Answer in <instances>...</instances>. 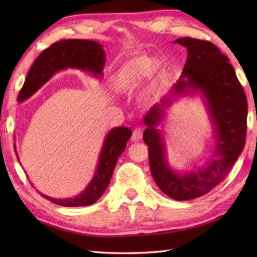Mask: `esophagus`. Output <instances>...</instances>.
<instances>
[{
  "instance_id": "1",
  "label": "esophagus",
  "mask_w": 257,
  "mask_h": 257,
  "mask_svg": "<svg viewBox=\"0 0 257 257\" xmlns=\"http://www.w3.org/2000/svg\"><path fill=\"white\" fill-rule=\"evenodd\" d=\"M142 137H143V133H142L141 128L135 129V130H134V133H133V136H132V142H134V143H137V142L141 141Z\"/></svg>"
}]
</instances>
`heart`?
I'll list each match as a JSON object with an SVG mask.
<instances>
[{"label": "heart", "instance_id": "heart-1", "mask_svg": "<svg viewBox=\"0 0 257 257\" xmlns=\"http://www.w3.org/2000/svg\"><path fill=\"white\" fill-rule=\"evenodd\" d=\"M160 69L156 60L147 55H138L124 62L111 78L113 88L129 92L141 86L147 78Z\"/></svg>", "mask_w": 257, "mask_h": 257}]
</instances>
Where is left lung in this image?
<instances>
[{
    "mask_svg": "<svg viewBox=\"0 0 257 257\" xmlns=\"http://www.w3.org/2000/svg\"><path fill=\"white\" fill-rule=\"evenodd\" d=\"M173 43L188 52L181 76L160 103L144 116V143L149 146L151 172L159 188L176 201L203 196L228 175L245 146L247 99L229 59L211 42L190 37ZM199 91L203 96L215 134V150L205 166L180 173L170 167L166 146L157 127L174 98Z\"/></svg>",
    "mask_w": 257,
    "mask_h": 257,
    "instance_id": "left-lung-1",
    "label": "left lung"
}]
</instances>
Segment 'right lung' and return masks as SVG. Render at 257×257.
<instances>
[{"instance_id": "right-lung-1", "label": "right lung", "mask_w": 257, "mask_h": 257, "mask_svg": "<svg viewBox=\"0 0 257 257\" xmlns=\"http://www.w3.org/2000/svg\"><path fill=\"white\" fill-rule=\"evenodd\" d=\"M105 59L103 46L95 41L62 40L56 42L49 49L43 51L35 60L17 101L23 103L32 97L56 72L68 68L88 72L97 78L101 77ZM132 135V130L127 127L113 128L108 132L99 153L97 168L93 179L80 194L70 198H53L40 193L41 196L61 206L77 207L92 205L101 198L106 190L119 156L122 154ZM15 152L19 161L16 147Z\"/></svg>"}]
</instances>
